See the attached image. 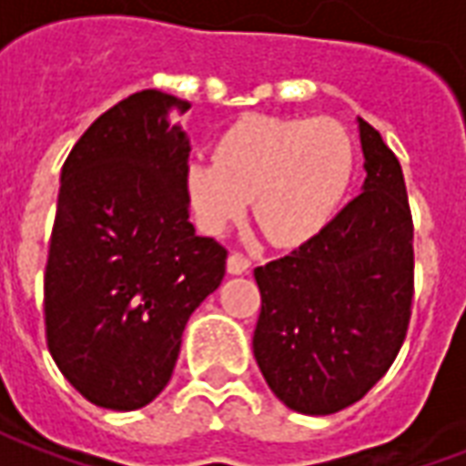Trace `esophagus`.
<instances>
[{"instance_id":"esophagus-1","label":"esophagus","mask_w":466,"mask_h":466,"mask_svg":"<svg viewBox=\"0 0 466 466\" xmlns=\"http://www.w3.org/2000/svg\"><path fill=\"white\" fill-rule=\"evenodd\" d=\"M252 269V262L242 254H229L227 257V272L229 274H247Z\"/></svg>"}]
</instances>
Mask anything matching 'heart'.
I'll return each mask as SVG.
<instances>
[{
    "label": "heart",
    "mask_w": 466,
    "mask_h": 466,
    "mask_svg": "<svg viewBox=\"0 0 466 466\" xmlns=\"http://www.w3.org/2000/svg\"><path fill=\"white\" fill-rule=\"evenodd\" d=\"M351 174L354 144L339 122L252 115L219 137L214 162H187L184 189L202 232L224 234L252 199L267 239L297 247L332 219Z\"/></svg>",
    "instance_id": "heart-1"
}]
</instances>
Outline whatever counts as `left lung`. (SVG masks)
<instances>
[{"label": "left lung", "mask_w": 466, "mask_h": 466, "mask_svg": "<svg viewBox=\"0 0 466 466\" xmlns=\"http://www.w3.org/2000/svg\"><path fill=\"white\" fill-rule=\"evenodd\" d=\"M364 184L322 232L254 269V360L289 410L324 417L360 401L397 357L411 307V214L400 159L357 116Z\"/></svg>", "instance_id": "1"}]
</instances>
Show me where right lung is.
<instances>
[{
	"label": "right lung",
	"mask_w": 466,
	"mask_h": 466,
	"mask_svg": "<svg viewBox=\"0 0 466 466\" xmlns=\"http://www.w3.org/2000/svg\"><path fill=\"white\" fill-rule=\"evenodd\" d=\"M179 96L144 89L95 119L62 167L45 274L46 344L85 400L142 410L172 380L227 249L189 222Z\"/></svg>",
	"instance_id": "right-lung-1"
}]
</instances>
